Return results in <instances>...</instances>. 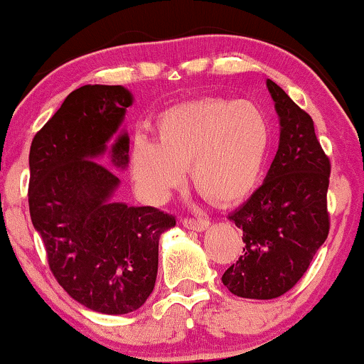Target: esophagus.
I'll return each mask as SVG.
<instances>
[{
    "instance_id": "esophagus-1",
    "label": "esophagus",
    "mask_w": 364,
    "mask_h": 364,
    "mask_svg": "<svg viewBox=\"0 0 364 364\" xmlns=\"http://www.w3.org/2000/svg\"><path fill=\"white\" fill-rule=\"evenodd\" d=\"M182 224L187 228V230H192V231H204L205 228L209 226V221L204 218H183L182 219Z\"/></svg>"
}]
</instances>
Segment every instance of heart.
I'll return each instance as SVG.
<instances>
[{
  "mask_svg": "<svg viewBox=\"0 0 364 364\" xmlns=\"http://www.w3.org/2000/svg\"><path fill=\"white\" fill-rule=\"evenodd\" d=\"M270 143V119L257 102L204 97L165 109L156 119V143L136 134L129 168L150 203L181 186L182 170L191 167L200 196L230 205L257 187Z\"/></svg>",
  "mask_w": 364,
  "mask_h": 364,
  "instance_id": "heart-1",
  "label": "heart"
}]
</instances>
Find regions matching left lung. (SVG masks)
I'll list each match as a JSON object with an SVG mask.
<instances>
[{"mask_svg": "<svg viewBox=\"0 0 364 364\" xmlns=\"http://www.w3.org/2000/svg\"><path fill=\"white\" fill-rule=\"evenodd\" d=\"M280 118V143L267 178L230 218L243 230V253L223 275L231 294L277 299L304 277L329 235L331 160L309 113L267 80Z\"/></svg>", "mask_w": 364, "mask_h": 364, "instance_id": "left-lung-1", "label": "left lung"}]
</instances>
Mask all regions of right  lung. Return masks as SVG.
Instances as JSON below:
<instances>
[{"mask_svg":"<svg viewBox=\"0 0 364 364\" xmlns=\"http://www.w3.org/2000/svg\"><path fill=\"white\" fill-rule=\"evenodd\" d=\"M132 94L121 86H82L33 136L28 205L58 285L101 314L140 309L154 291L159 240L173 214L109 203L119 178L96 161L119 128ZM129 140L113 145L116 165L128 164Z\"/></svg>","mask_w":364,"mask_h":364,"instance_id":"obj_1","label":"right lung"}]
</instances>
